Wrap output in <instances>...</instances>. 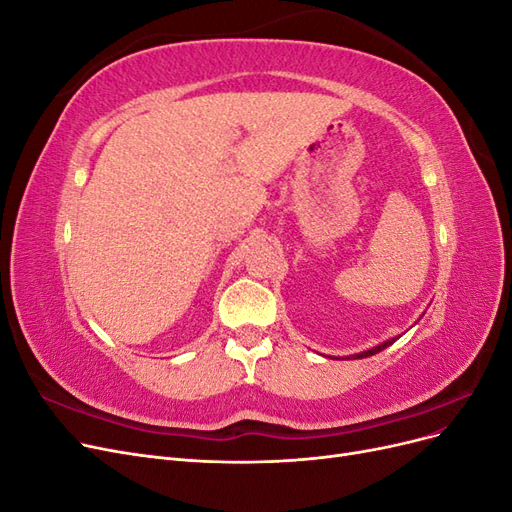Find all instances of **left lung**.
Returning <instances> with one entry per match:
<instances>
[{"label":"left lung","mask_w":512,"mask_h":512,"mask_svg":"<svg viewBox=\"0 0 512 512\" xmlns=\"http://www.w3.org/2000/svg\"><path fill=\"white\" fill-rule=\"evenodd\" d=\"M397 337H393V339H386L384 344H380V346H376V348H369V350H365V352H359V354H352V356H348V359H365V356H371V354H376V352H380V350H384V348H389L393 342H395Z\"/></svg>","instance_id":"left-lung-1"}]
</instances>
